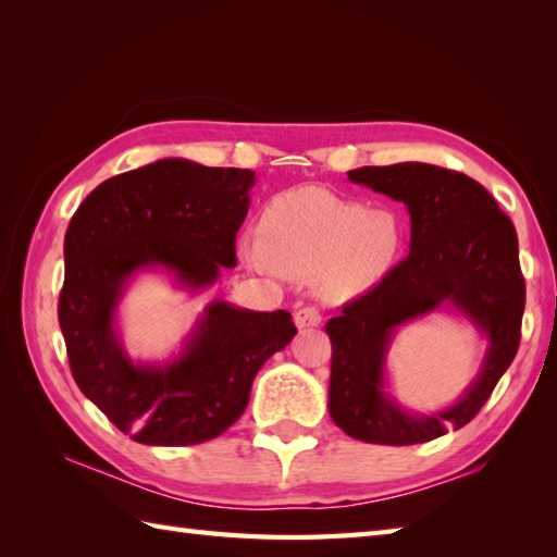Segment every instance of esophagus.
I'll return each instance as SVG.
<instances>
[{
	"instance_id": "esophagus-1",
	"label": "esophagus",
	"mask_w": 557,
	"mask_h": 557,
	"mask_svg": "<svg viewBox=\"0 0 557 557\" xmlns=\"http://www.w3.org/2000/svg\"><path fill=\"white\" fill-rule=\"evenodd\" d=\"M321 321H323V315L315 309V306H301V309L294 311V323H297L299 330L315 327V325H321Z\"/></svg>"
}]
</instances>
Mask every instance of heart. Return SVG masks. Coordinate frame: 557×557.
Returning <instances> with one entry per match:
<instances>
[{
  "instance_id": "1",
  "label": "heart",
  "mask_w": 557,
  "mask_h": 557,
  "mask_svg": "<svg viewBox=\"0 0 557 557\" xmlns=\"http://www.w3.org/2000/svg\"><path fill=\"white\" fill-rule=\"evenodd\" d=\"M405 244L397 212L366 208L323 188H297L270 200L258 222V242L244 248L248 263L287 277H311L330 301L373 287Z\"/></svg>"
}]
</instances>
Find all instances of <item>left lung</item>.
Wrapping results in <instances>:
<instances>
[{
  "mask_svg": "<svg viewBox=\"0 0 557 557\" xmlns=\"http://www.w3.org/2000/svg\"><path fill=\"white\" fill-rule=\"evenodd\" d=\"M349 180L407 206L411 248L325 325L333 342L330 417L363 443H429L476 417L519 349L527 287L515 224L479 182L435 164L361 168ZM443 302L465 312L490 337V349L457 406L419 418L384 393V357L399 324Z\"/></svg>",
  "mask_w": 557,
  "mask_h": 557,
  "instance_id": "obj_1",
  "label": "left lung"
}]
</instances>
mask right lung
Listing matches in <instances>:
<instances>
[{
    "label": "right lung",
    "instance_id": "1",
    "mask_svg": "<svg viewBox=\"0 0 557 557\" xmlns=\"http://www.w3.org/2000/svg\"><path fill=\"white\" fill-rule=\"evenodd\" d=\"M256 172L158 160L102 182L64 236L59 327L81 393L144 445H198L224 433L248 405L251 383L297 327L287 311L210 304L170 363L126 357L114 311L138 270L164 268L188 289L236 265V232Z\"/></svg>",
    "mask_w": 557,
    "mask_h": 557
}]
</instances>
